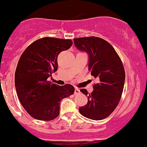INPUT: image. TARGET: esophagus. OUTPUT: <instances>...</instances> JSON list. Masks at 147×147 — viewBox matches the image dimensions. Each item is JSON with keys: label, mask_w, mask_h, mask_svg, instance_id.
I'll return each mask as SVG.
<instances>
[{"label": "esophagus", "mask_w": 147, "mask_h": 147, "mask_svg": "<svg viewBox=\"0 0 147 147\" xmlns=\"http://www.w3.org/2000/svg\"><path fill=\"white\" fill-rule=\"evenodd\" d=\"M80 92V90L78 89V88H75V92H74V94H75V95H78V94H79Z\"/></svg>", "instance_id": "obj_1"}]
</instances>
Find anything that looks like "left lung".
<instances>
[{
	"instance_id": "left-lung-1",
	"label": "left lung",
	"mask_w": 147,
	"mask_h": 147,
	"mask_svg": "<svg viewBox=\"0 0 147 147\" xmlns=\"http://www.w3.org/2000/svg\"><path fill=\"white\" fill-rule=\"evenodd\" d=\"M78 50L88 55V69L99 82L92 93L80 91L88 96V103L79 108L81 114L92 120H102L111 114L121 98L125 82V71L114 48L99 37L74 39Z\"/></svg>"
}]
</instances>
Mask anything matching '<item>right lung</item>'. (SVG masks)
<instances>
[{
	"label": "right lung",
	"instance_id": "1",
	"mask_svg": "<svg viewBox=\"0 0 147 147\" xmlns=\"http://www.w3.org/2000/svg\"><path fill=\"white\" fill-rule=\"evenodd\" d=\"M72 45L70 39L45 37L33 42L21 55L15 72L16 90L21 105L34 119H55L61 100L74 93L69 84L59 86L47 80L57 70L59 54Z\"/></svg>",
	"mask_w": 147,
	"mask_h": 147
}]
</instances>
